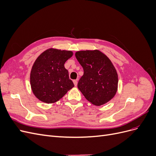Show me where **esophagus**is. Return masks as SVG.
Instances as JSON below:
<instances>
[{"label":"esophagus","mask_w":156,"mask_h":156,"mask_svg":"<svg viewBox=\"0 0 156 156\" xmlns=\"http://www.w3.org/2000/svg\"><path fill=\"white\" fill-rule=\"evenodd\" d=\"M77 81L78 80L76 79V80H73V83H74V85L76 87L77 85Z\"/></svg>","instance_id":"esophagus-1"}]
</instances>
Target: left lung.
Returning a JSON list of instances; mask_svg holds the SVG:
<instances>
[{"mask_svg": "<svg viewBox=\"0 0 156 156\" xmlns=\"http://www.w3.org/2000/svg\"><path fill=\"white\" fill-rule=\"evenodd\" d=\"M75 57L84 71L77 84L83 96L96 106L109 101L115 96L119 83L111 60L97 49L77 51Z\"/></svg>", "mask_w": 156, "mask_h": 156, "instance_id": "obj_1", "label": "left lung"}]
</instances>
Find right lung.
Instances as JSON below:
<instances>
[{
  "label": "right lung",
  "mask_w": 156,
  "mask_h": 156,
  "mask_svg": "<svg viewBox=\"0 0 156 156\" xmlns=\"http://www.w3.org/2000/svg\"><path fill=\"white\" fill-rule=\"evenodd\" d=\"M72 55L71 51L50 48L36 58L31 69L30 81L32 92L39 100L53 103L74 87L64 67Z\"/></svg>",
  "instance_id": "obj_1"
}]
</instances>
